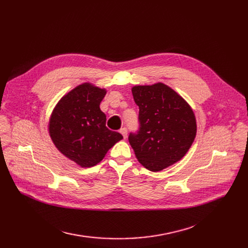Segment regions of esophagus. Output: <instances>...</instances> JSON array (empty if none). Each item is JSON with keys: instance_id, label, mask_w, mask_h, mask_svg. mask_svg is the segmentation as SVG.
I'll use <instances>...</instances> for the list:
<instances>
[{"instance_id": "34e87169", "label": "esophagus", "mask_w": 248, "mask_h": 248, "mask_svg": "<svg viewBox=\"0 0 248 248\" xmlns=\"http://www.w3.org/2000/svg\"><path fill=\"white\" fill-rule=\"evenodd\" d=\"M120 133L123 135V137H124V139H126V137H127V129H126L125 127H122Z\"/></svg>"}]
</instances>
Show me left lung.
Wrapping results in <instances>:
<instances>
[{"instance_id": "obj_1", "label": "left lung", "mask_w": 248, "mask_h": 248, "mask_svg": "<svg viewBox=\"0 0 248 248\" xmlns=\"http://www.w3.org/2000/svg\"><path fill=\"white\" fill-rule=\"evenodd\" d=\"M140 131L128 137L138 161L159 172L183 159L197 133L195 113L178 93L162 82L132 87Z\"/></svg>"}]
</instances>
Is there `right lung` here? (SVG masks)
<instances>
[{
    "mask_svg": "<svg viewBox=\"0 0 248 248\" xmlns=\"http://www.w3.org/2000/svg\"><path fill=\"white\" fill-rule=\"evenodd\" d=\"M106 88L90 82L77 85L64 94L52 110L48 133L57 150L81 168L97 165L124 138L106 126L107 115L99 104Z\"/></svg>",
    "mask_w": 248,
    "mask_h": 248,
    "instance_id": "1",
    "label": "right lung"
}]
</instances>
